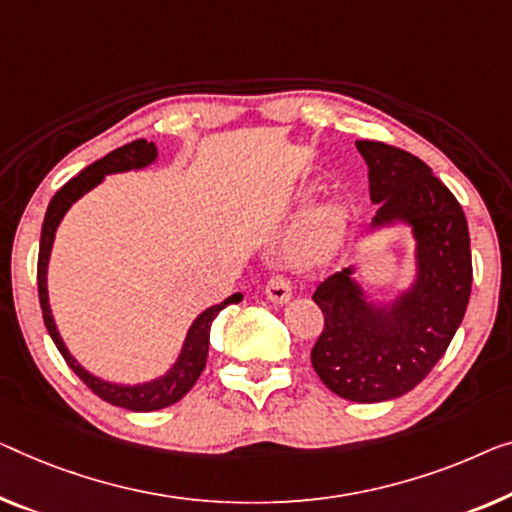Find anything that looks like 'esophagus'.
<instances>
[{
    "label": "esophagus",
    "mask_w": 512,
    "mask_h": 512,
    "mask_svg": "<svg viewBox=\"0 0 512 512\" xmlns=\"http://www.w3.org/2000/svg\"><path fill=\"white\" fill-rule=\"evenodd\" d=\"M266 296L273 303H287L292 299V282H289L285 276H273L266 282Z\"/></svg>",
    "instance_id": "obj_1"
}]
</instances>
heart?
Here are the masks:
<instances>
[{"label": "heart", "mask_w": 512, "mask_h": 512, "mask_svg": "<svg viewBox=\"0 0 512 512\" xmlns=\"http://www.w3.org/2000/svg\"><path fill=\"white\" fill-rule=\"evenodd\" d=\"M342 232H345V211L335 207V204L322 207L312 213L308 225H305L296 255L305 259V262L329 257L338 248Z\"/></svg>", "instance_id": "obj_1"}]
</instances>
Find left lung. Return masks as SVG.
<instances>
[{"label":"left lung","mask_w":512,"mask_h":512,"mask_svg":"<svg viewBox=\"0 0 512 512\" xmlns=\"http://www.w3.org/2000/svg\"><path fill=\"white\" fill-rule=\"evenodd\" d=\"M356 149L377 204L370 227H411L416 278L388 303L368 299L354 266L326 278L312 294L324 331L310 361L329 391L370 404L400 398L430 375L460 329L474 271L467 218L430 167L384 142L358 140Z\"/></svg>","instance_id":"obj_1"}]
</instances>
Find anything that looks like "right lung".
<instances>
[{"instance_id":"right-lung-1","label":"right lung","mask_w":512,"mask_h":512,"mask_svg":"<svg viewBox=\"0 0 512 512\" xmlns=\"http://www.w3.org/2000/svg\"><path fill=\"white\" fill-rule=\"evenodd\" d=\"M158 158V149L154 142L147 140H135L131 144H124V147L110 151L108 156H103L96 163L85 167L78 177H73L68 183L61 186L55 197H52L48 204V211H45L43 230H41V248H38V301H41L43 310V322L45 329H48L52 342H55L59 354L64 356L75 375L85 381L87 388H91L98 398L114 404V407H124L128 411H156L163 407H170V404L179 402L183 395H186L190 388L195 386V381L200 379L204 365H207L209 356V333L213 319L218 317V312L227 308L230 303H239L243 294H232L227 296L223 303L211 305L204 312L197 315V319L190 324L186 333V340H183L181 354L170 370L165 372L163 377H156L151 381H144V384H114V381H105L101 377L91 375L87 368L75 361L73 354L68 352V347L61 340L57 331L55 317H52L50 310V299H48V262L52 253V243H55V232L61 223V218L66 216V211L73 207V202H78L82 195L89 193L91 188H96L98 183L105 179V174H117V172H128V170H142L154 163Z\"/></svg>"}]
</instances>
